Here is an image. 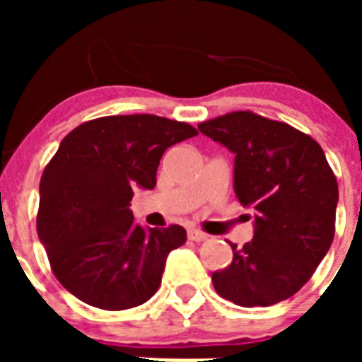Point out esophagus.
<instances>
[{"label":"esophagus","mask_w":362,"mask_h":362,"mask_svg":"<svg viewBox=\"0 0 362 362\" xmlns=\"http://www.w3.org/2000/svg\"><path fill=\"white\" fill-rule=\"evenodd\" d=\"M188 239H190V241L201 243V241H206V239H209V235L197 228H190L188 230Z\"/></svg>","instance_id":"34e87169"}]
</instances>
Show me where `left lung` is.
Listing matches in <instances>:
<instances>
[{
	"instance_id": "1",
	"label": "left lung",
	"mask_w": 362,
	"mask_h": 362,
	"mask_svg": "<svg viewBox=\"0 0 362 362\" xmlns=\"http://www.w3.org/2000/svg\"><path fill=\"white\" fill-rule=\"evenodd\" d=\"M197 129L235 153V196L255 212L254 239L243 248L230 243L232 263L214 272V288L245 308L288 299L334 241L339 188L325 152L308 134L250 110Z\"/></svg>"
}]
</instances>
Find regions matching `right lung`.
<instances>
[{
  "label": "right lung",
  "instance_id": "right-lung-1",
  "mask_svg": "<svg viewBox=\"0 0 362 362\" xmlns=\"http://www.w3.org/2000/svg\"><path fill=\"white\" fill-rule=\"evenodd\" d=\"M197 130L152 114L105 116L69 132L40 181L37 235L54 276L86 305L119 312L158 292L166 255L187 241L183 226L134 223L137 187H156L168 146Z\"/></svg>",
  "mask_w": 362,
  "mask_h": 362
}]
</instances>
